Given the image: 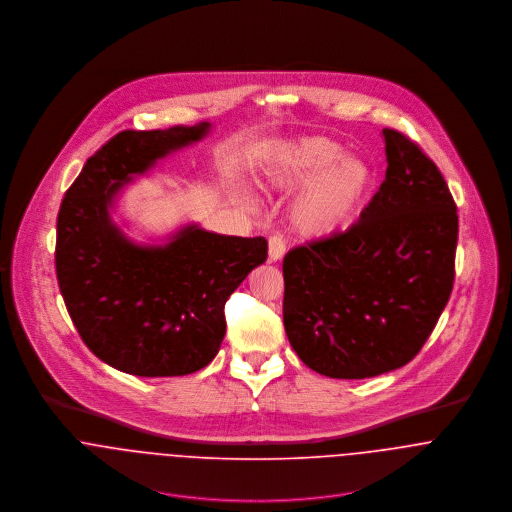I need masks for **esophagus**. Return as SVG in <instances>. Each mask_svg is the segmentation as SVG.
<instances>
[{
    "instance_id": "esophagus-1",
    "label": "esophagus",
    "mask_w": 512,
    "mask_h": 512,
    "mask_svg": "<svg viewBox=\"0 0 512 512\" xmlns=\"http://www.w3.org/2000/svg\"><path fill=\"white\" fill-rule=\"evenodd\" d=\"M286 254V240L282 234H274L268 240V260L278 262Z\"/></svg>"
}]
</instances>
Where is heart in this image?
<instances>
[{"mask_svg":"<svg viewBox=\"0 0 512 512\" xmlns=\"http://www.w3.org/2000/svg\"><path fill=\"white\" fill-rule=\"evenodd\" d=\"M266 191L295 195L292 220L307 236H333L349 228L370 199L372 169L363 159L345 155L325 136H303L274 147L258 171Z\"/></svg>","mask_w":512,"mask_h":512,"instance_id":"obj_1","label":"heart"}]
</instances>
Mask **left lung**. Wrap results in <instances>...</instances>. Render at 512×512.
Here are the masks:
<instances>
[{"mask_svg":"<svg viewBox=\"0 0 512 512\" xmlns=\"http://www.w3.org/2000/svg\"><path fill=\"white\" fill-rule=\"evenodd\" d=\"M386 179L345 232L284 258V327L297 357L329 378L410 363L453 288L457 207L436 163L384 128Z\"/></svg>","mask_w":512,"mask_h":512,"instance_id":"obj_1","label":"left lung"}]
</instances>
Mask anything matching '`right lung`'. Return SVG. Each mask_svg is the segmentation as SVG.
<instances>
[{
  "instance_id": "right-lung-1",
  "label": "right lung",
  "mask_w": 512,
  "mask_h": 512,
  "mask_svg": "<svg viewBox=\"0 0 512 512\" xmlns=\"http://www.w3.org/2000/svg\"><path fill=\"white\" fill-rule=\"evenodd\" d=\"M209 130L201 122L120 132L84 163L61 203L55 266L65 305L84 345L122 372L183 376L209 365L224 339L226 299L268 258L262 236L197 224L165 244H134L110 217L122 187Z\"/></svg>"
}]
</instances>
